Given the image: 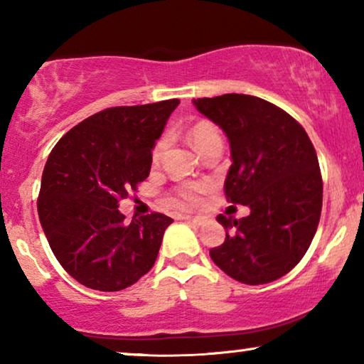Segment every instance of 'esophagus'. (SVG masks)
<instances>
[{
  "label": "esophagus",
  "instance_id": "1",
  "mask_svg": "<svg viewBox=\"0 0 364 364\" xmlns=\"http://www.w3.org/2000/svg\"><path fill=\"white\" fill-rule=\"evenodd\" d=\"M180 218L184 219V221H189V223H193V224H198V226H201V224L204 223V218H203V216H191V214H181Z\"/></svg>",
  "mask_w": 364,
  "mask_h": 364
}]
</instances>
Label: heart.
Here are the masks:
<instances>
[{"label":"heart","mask_w":364,"mask_h":364,"mask_svg":"<svg viewBox=\"0 0 364 364\" xmlns=\"http://www.w3.org/2000/svg\"><path fill=\"white\" fill-rule=\"evenodd\" d=\"M189 141L193 143V146L196 148L199 153H203L208 146H211L213 143L221 141V135H219V130L216 125H213L211 122L199 120L194 124L188 132ZM166 140L161 138V140L156 141V145L153 146L151 151V160L153 163L160 161L163 155V150H165ZM213 184L209 181H186L178 184V186L173 189L170 204L173 208H184V206H196V204L201 203L204 194H206L209 189H211Z\"/></svg>","instance_id":"b5f03b06"}]
</instances>
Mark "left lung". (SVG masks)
Instances as JSON below:
<instances>
[{"mask_svg":"<svg viewBox=\"0 0 364 364\" xmlns=\"http://www.w3.org/2000/svg\"><path fill=\"white\" fill-rule=\"evenodd\" d=\"M194 105L229 138L226 199L250 208L242 219L219 214L226 240L209 255L242 284L277 280L300 262L320 223L323 181L314 143L294 117L259 97L224 94Z\"/></svg>","mask_w":364,"mask_h":364,"instance_id":"left-lung-1","label":"left lung"}]
</instances>
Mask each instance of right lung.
I'll list each match as a JSON object with an SVG mask.
<instances>
[{"instance_id": "add662e5", "label": "right lung", "mask_w": 364, "mask_h": 364, "mask_svg": "<svg viewBox=\"0 0 364 364\" xmlns=\"http://www.w3.org/2000/svg\"><path fill=\"white\" fill-rule=\"evenodd\" d=\"M180 100L110 107L70 129L46 161L41 226L70 277L100 291L124 290L153 267L165 229L161 213L119 211L151 170V150Z\"/></svg>"}]
</instances>
